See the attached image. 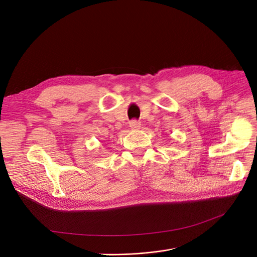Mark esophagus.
<instances>
[{
	"label": "esophagus",
	"instance_id": "obj_1",
	"mask_svg": "<svg viewBox=\"0 0 257 257\" xmlns=\"http://www.w3.org/2000/svg\"><path fill=\"white\" fill-rule=\"evenodd\" d=\"M129 127L132 129V130H138V129H140V127H141V123L140 121H138V120H131L130 123H129Z\"/></svg>",
	"mask_w": 257,
	"mask_h": 257
}]
</instances>
